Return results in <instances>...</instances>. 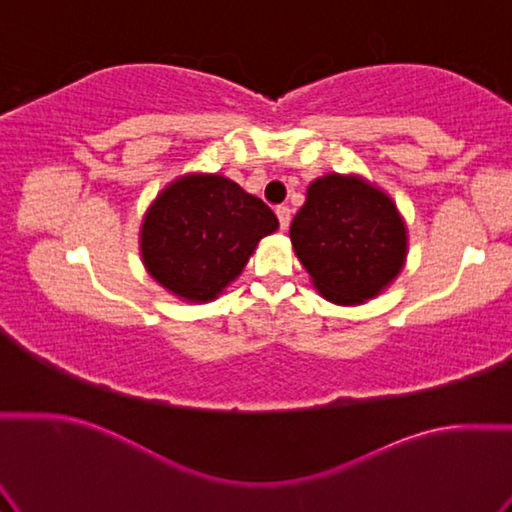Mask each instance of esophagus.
Returning <instances> with one entry per match:
<instances>
[{
    "mask_svg": "<svg viewBox=\"0 0 512 512\" xmlns=\"http://www.w3.org/2000/svg\"><path fill=\"white\" fill-rule=\"evenodd\" d=\"M277 217H279L281 231H286V228L290 226V209H288V206H277Z\"/></svg>",
    "mask_w": 512,
    "mask_h": 512,
    "instance_id": "1",
    "label": "esophagus"
}]
</instances>
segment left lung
Masks as SVG:
<instances>
[{
  "mask_svg": "<svg viewBox=\"0 0 512 512\" xmlns=\"http://www.w3.org/2000/svg\"><path fill=\"white\" fill-rule=\"evenodd\" d=\"M290 242L323 299L358 306L400 275L409 235L383 189L356 173H325L310 182Z\"/></svg>",
  "mask_w": 512,
  "mask_h": 512,
  "instance_id": "8db88e82",
  "label": "left lung"
}]
</instances>
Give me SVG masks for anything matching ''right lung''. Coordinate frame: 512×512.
I'll return each instance as SVG.
<instances>
[{"instance_id": "add662e5", "label": "right lung", "mask_w": 512, "mask_h": 512, "mask_svg": "<svg viewBox=\"0 0 512 512\" xmlns=\"http://www.w3.org/2000/svg\"><path fill=\"white\" fill-rule=\"evenodd\" d=\"M279 220L237 182L187 173L167 184L140 224V259L173 297L206 303L242 275L259 239Z\"/></svg>"}]
</instances>
